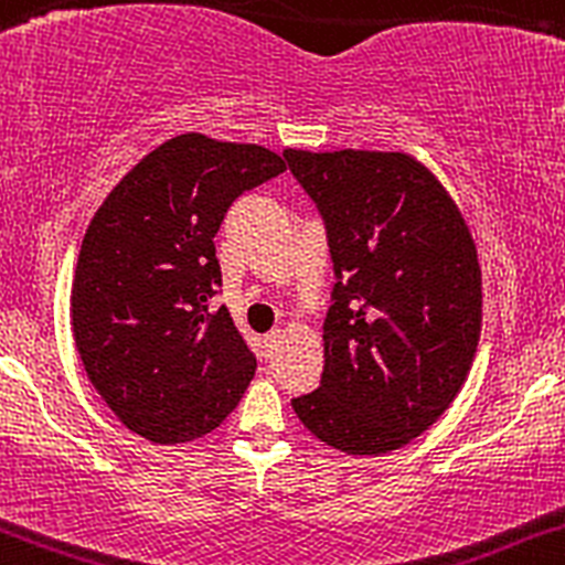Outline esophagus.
<instances>
[{
	"instance_id": "34e87169",
	"label": "esophagus",
	"mask_w": 565,
	"mask_h": 565,
	"mask_svg": "<svg viewBox=\"0 0 565 565\" xmlns=\"http://www.w3.org/2000/svg\"><path fill=\"white\" fill-rule=\"evenodd\" d=\"M280 342H282V331H280V329L269 331V334H266V337H264V348H266V356H275V351H277V348H280Z\"/></svg>"
}]
</instances>
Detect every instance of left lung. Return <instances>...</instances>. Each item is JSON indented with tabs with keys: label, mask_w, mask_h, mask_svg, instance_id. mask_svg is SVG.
<instances>
[{
	"label": "left lung",
	"mask_w": 565,
	"mask_h": 565,
	"mask_svg": "<svg viewBox=\"0 0 565 565\" xmlns=\"http://www.w3.org/2000/svg\"><path fill=\"white\" fill-rule=\"evenodd\" d=\"M326 223L334 290L321 386L290 399L331 449L386 455L433 427L473 364L481 269L444 184L403 152L285 149Z\"/></svg>",
	"instance_id": "left-lung-1"
}]
</instances>
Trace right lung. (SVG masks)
<instances>
[{"mask_svg": "<svg viewBox=\"0 0 565 565\" xmlns=\"http://www.w3.org/2000/svg\"><path fill=\"white\" fill-rule=\"evenodd\" d=\"M285 171L255 143L184 132L110 190L81 242L70 321L86 375L127 429L173 446L217 429L255 375L214 234L244 190Z\"/></svg>", "mask_w": 565, "mask_h": 565, "instance_id": "right-lung-1", "label": "right lung"}]
</instances>
